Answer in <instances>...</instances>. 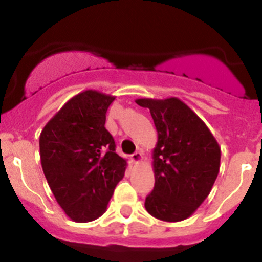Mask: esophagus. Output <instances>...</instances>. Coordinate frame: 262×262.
<instances>
[{
  "label": "esophagus",
  "mask_w": 262,
  "mask_h": 262,
  "mask_svg": "<svg viewBox=\"0 0 262 262\" xmlns=\"http://www.w3.org/2000/svg\"><path fill=\"white\" fill-rule=\"evenodd\" d=\"M142 157H143L142 151H136L135 154L131 155V161H133V163H139V161L142 160Z\"/></svg>",
  "instance_id": "obj_1"
}]
</instances>
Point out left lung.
Listing matches in <instances>:
<instances>
[{
    "mask_svg": "<svg viewBox=\"0 0 262 262\" xmlns=\"http://www.w3.org/2000/svg\"><path fill=\"white\" fill-rule=\"evenodd\" d=\"M148 107L157 129L155 187L145 210L160 221L190 216L211 191L221 166V147L198 115L181 99H136Z\"/></svg>",
    "mask_w": 262,
    "mask_h": 262,
    "instance_id": "obj_1",
    "label": "left lung"
}]
</instances>
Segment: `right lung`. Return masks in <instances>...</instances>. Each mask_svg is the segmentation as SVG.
I'll list each match as a JSON object with an SVG mask.
<instances>
[{
	"label": "right lung",
	"mask_w": 262,
	"mask_h": 262,
	"mask_svg": "<svg viewBox=\"0 0 262 262\" xmlns=\"http://www.w3.org/2000/svg\"><path fill=\"white\" fill-rule=\"evenodd\" d=\"M115 97L85 90L71 98L39 138L41 168L53 195L72 221L86 223L106 211L127 161L115 154L105 128Z\"/></svg>",
	"instance_id": "1"
}]
</instances>
